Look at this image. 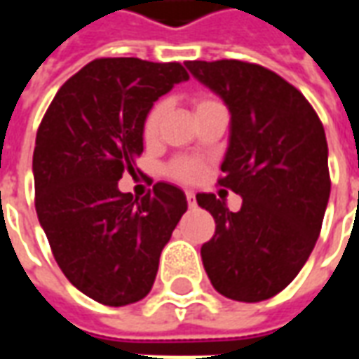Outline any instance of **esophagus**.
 I'll list each match as a JSON object with an SVG mask.
<instances>
[{
	"label": "esophagus",
	"instance_id": "obj_1",
	"mask_svg": "<svg viewBox=\"0 0 359 359\" xmlns=\"http://www.w3.org/2000/svg\"><path fill=\"white\" fill-rule=\"evenodd\" d=\"M187 202L190 208H196V194L192 192V190H188L187 192Z\"/></svg>",
	"mask_w": 359,
	"mask_h": 359
}]
</instances>
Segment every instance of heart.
Listing matches in <instances>:
<instances>
[{
	"instance_id": "obj_1",
	"label": "heart",
	"mask_w": 359,
	"mask_h": 359,
	"mask_svg": "<svg viewBox=\"0 0 359 359\" xmlns=\"http://www.w3.org/2000/svg\"><path fill=\"white\" fill-rule=\"evenodd\" d=\"M211 103H215V100H210V97H200L196 100V111L208 107ZM165 111H167V105L165 102H157L149 113L144 118V126H142V134H144V140H156L157 133H159V126H161V121L165 117ZM167 172L171 175L175 180H180V182H196L202 175V163L198 159H192V157H179L169 163L167 167Z\"/></svg>"
}]
</instances>
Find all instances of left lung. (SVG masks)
Masks as SVG:
<instances>
[{
    "label": "left lung",
    "mask_w": 359,
    "mask_h": 359,
    "mask_svg": "<svg viewBox=\"0 0 359 359\" xmlns=\"http://www.w3.org/2000/svg\"><path fill=\"white\" fill-rule=\"evenodd\" d=\"M231 111L219 187L242 196L231 211L215 194L198 205L215 219L202 262L219 294L262 302L290 285L321 233L331 194L325 128L300 90L256 63L187 61Z\"/></svg>",
    "instance_id": "left-lung-1"
}]
</instances>
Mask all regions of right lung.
Returning <instances> with one entry per match:
<instances>
[{
  "mask_svg": "<svg viewBox=\"0 0 359 359\" xmlns=\"http://www.w3.org/2000/svg\"><path fill=\"white\" fill-rule=\"evenodd\" d=\"M182 81L180 63L95 59L59 88L36 134L38 221L71 285L103 306L148 296L188 208L184 192L167 182L140 200L117 187L123 172L134 175L154 102Z\"/></svg>",
  "mask_w": 359,
  "mask_h": 359,
  "instance_id": "obj_1",
  "label": "right lung"
}]
</instances>
